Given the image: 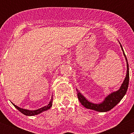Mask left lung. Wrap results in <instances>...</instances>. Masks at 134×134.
<instances>
[{"instance_id":"obj_1","label":"left lung","mask_w":134,"mask_h":134,"mask_svg":"<svg viewBox=\"0 0 134 134\" xmlns=\"http://www.w3.org/2000/svg\"><path fill=\"white\" fill-rule=\"evenodd\" d=\"M121 48H122V51H123L124 55H125V59L126 60L127 63L126 75V78L125 80H124L123 83L121 85V87H120V89L118 91H115V92H113L111 93L110 94H109V95L105 98L104 101H103V102H102V103L100 104H98L91 103V102H90L89 101H87V100L86 99V98H85V97L76 90L78 100H79L80 102H81V104H82L85 108H86L93 109V110H95L100 112L108 111L111 110L112 108H114L115 106L121 100V99L123 98L124 96L125 95L127 91V90H128V83H129V68H128V60H127L125 52H124L123 49H122V47L121 44Z\"/></svg>"}]
</instances>
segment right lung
Wrapping results in <instances>:
<instances>
[{"instance_id": "1", "label": "right lung", "mask_w": 134, "mask_h": 134, "mask_svg": "<svg viewBox=\"0 0 134 134\" xmlns=\"http://www.w3.org/2000/svg\"><path fill=\"white\" fill-rule=\"evenodd\" d=\"M52 98H51V100L50 101L49 104H48L47 106H44V107L41 108H40V109H36V110H28V109H25L21 108L18 107V106H17L16 105L13 104V105L16 108L18 109L20 112H21L22 113H23V114L25 115L32 116V115H35L39 114V113H41V112H43V111H44L48 110V109L51 108V106H52Z\"/></svg>"}]
</instances>
